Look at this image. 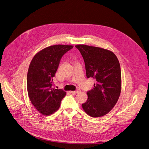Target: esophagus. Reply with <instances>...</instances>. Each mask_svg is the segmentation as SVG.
I'll return each instance as SVG.
<instances>
[{
	"instance_id": "1",
	"label": "esophagus",
	"mask_w": 149,
	"mask_h": 149,
	"mask_svg": "<svg viewBox=\"0 0 149 149\" xmlns=\"http://www.w3.org/2000/svg\"><path fill=\"white\" fill-rule=\"evenodd\" d=\"M79 91H80V90L79 89H77V90H76L75 91H71V93L72 94H76V93H78Z\"/></svg>"
}]
</instances>
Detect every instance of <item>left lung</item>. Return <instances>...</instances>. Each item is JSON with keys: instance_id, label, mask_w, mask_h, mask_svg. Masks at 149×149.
Wrapping results in <instances>:
<instances>
[{"instance_id": "1", "label": "left lung", "mask_w": 149, "mask_h": 149, "mask_svg": "<svg viewBox=\"0 0 149 149\" xmlns=\"http://www.w3.org/2000/svg\"><path fill=\"white\" fill-rule=\"evenodd\" d=\"M83 58L87 77L95 79L94 88L87 91L88 99L82 104L91 117L102 116L115 106L121 90V72L115 54L106 49L84 45L75 46Z\"/></svg>"}]
</instances>
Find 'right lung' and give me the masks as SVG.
I'll list each match as a JSON object with an SVG mask.
<instances>
[{"instance_id":"right-lung-1","label":"right lung","mask_w":149,"mask_h":149,"mask_svg":"<svg viewBox=\"0 0 149 149\" xmlns=\"http://www.w3.org/2000/svg\"><path fill=\"white\" fill-rule=\"evenodd\" d=\"M73 48L70 45H54L38 52L27 73V91L31 103L44 115H50L60 107L66 95L62 89L54 88L55 77L62 57Z\"/></svg>"}]
</instances>
